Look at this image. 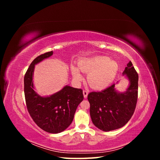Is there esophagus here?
I'll use <instances>...</instances> for the list:
<instances>
[{
  "label": "esophagus",
  "mask_w": 160,
  "mask_h": 160,
  "mask_svg": "<svg viewBox=\"0 0 160 160\" xmlns=\"http://www.w3.org/2000/svg\"><path fill=\"white\" fill-rule=\"evenodd\" d=\"M83 96H84V98H88V91L84 90L83 91Z\"/></svg>",
  "instance_id": "esophagus-1"
}]
</instances>
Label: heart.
<instances>
[{"mask_svg": "<svg viewBox=\"0 0 160 160\" xmlns=\"http://www.w3.org/2000/svg\"><path fill=\"white\" fill-rule=\"evenodd\" d=\"M79 69L88 73V81L89 85L95 89H104L115 81L119 71L118 62L111 60L106 56H96L84 58L79 61ZM73 79L80 81L83 79L80 70L75 66L71 67Z\"/></svg>", "mask_w": 160, "mask_h": 160, "instance_id": "obj_1", "label": "heart"}]
</instances>
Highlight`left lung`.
<instances>
[{
	"mask_svg": "<svg viewBox=\"0 0 160 160\" xmlns=\"http://www.w3.org/2000/svg\"><path fill=\"white\" fill-rule=\"evenodd\" d=\"M122 74L129 81L125 91H118L113 84L100 92H91L88 97L92 122L103 132L122 128L134 113L138 100V75L132 62L129 61Z\"/></svg>",
	"mask_w": 160,
	"mask_h": 160,
	"instance_id": "obj_1",
	"label": "left lung"
}]
</instances>
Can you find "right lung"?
I'll return each instance as SVG.
<instances>
[{
    "label": "right lung",
    "mask_w": 160,
    "mask_h": 160,
    "mask_svg": "<svg viewBox=\"0 0 160 160\" xmlns=\"http://www.w3.org/2000/svg\"><path fill=\"white\" fill-rule=\"evenodd\" d=\"M52 53L47 52L33 60L24 77V91L27 108L34 122L48 133H58L72 123L77 107L83 100V95L82 89L69 85L49 96H41L35 91L32 80L35 67Z\"/></svg>",
    "instance_id": "add662e5"
}]
</instances>
